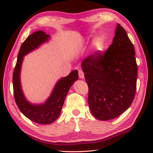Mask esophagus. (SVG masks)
Returning <instances> with one entry per match:
<instances>
[{
    "label": "esophagus",
    "mask_w": 153,
    "mask_h": 153,
    "mask_svg": "<svg viewBox=\"0 0 153 153\" xmlns=\"http://www.w3.org/2000/svg\"><path fill=\"white\" fill-rule=\"evenodd\" d=\"M79 77L80 79H83L84 77V74L82 71H79Z\"/></svg>",
    "instance_id": "obj_1"
}]
</instances>
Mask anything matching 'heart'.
Here are the masks:
<instances>
[{
  "mask_svg": "<svg viewBox=\"0 0 153 153\" xmlns=\"http://www.w3.org/2000/svg\"><path fill=\"white\" fill-rule=\"evenodd\" d=\"M105 46V42L104 38L102 37H97L93 41V47L97 53H100L103 51Z\"/></svg>",
  "mask_w": 153,
  "mask_h": 153,
  "instance_id": "1",
  "label": "heart"
}]
</instances>
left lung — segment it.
Returning <instances> with one entry per match:
<instances>
[{"mask_svg":"<svg viewBox=\"0 0 153 153\" xmlns=\"http://www.w3.org/2000/svg\"><path fill=\"white\" fill-rule=\"evenodd\" d=\"M135 55L133 44L118 24L113 43L105 53H94L82 61L89 88L88 102L97 120L117 117L132 103L138 74Z\"/></svg>","mask_w":153,"mask_h":153,"instance_id":"left-lung-1","label":"left lung"}]
</instances>
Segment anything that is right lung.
Instances as JSON below:
<instances>
[{"instance_id":"add662e5","label":"right lung","mask_w":153,"mask_h":153,"mask_svg":"<svg viewBox=\"0 0 153 153\" xmlns=\"http://www.w3.org/2000/svg\"><path fill=\"white\" fill-rule=\"evenodd\" d=\"M48 38H50V36L41 30L28 36L21 46L13 74V94L18 108L25 117L39 124H50L59 117L69 89L74 82L78 79L77 70L72 71L67 77H62L56 84L50 97L43 104L33 105L26 100L20 82V72L24 56L48 41Z\"/></svg>"}]
</instances>
